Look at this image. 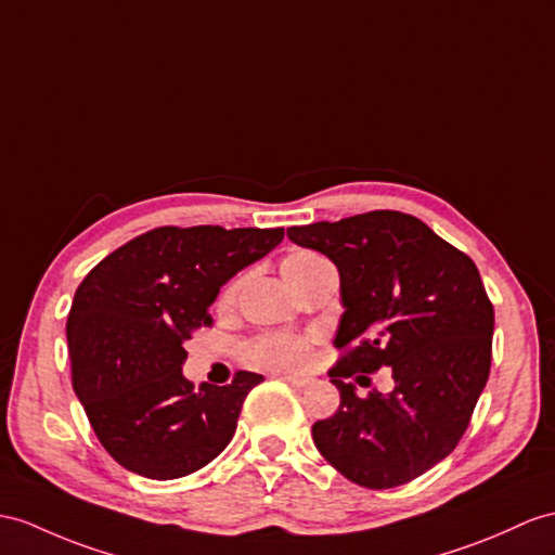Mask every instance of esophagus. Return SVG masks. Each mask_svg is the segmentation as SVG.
Listing matches in <instances>:
<instances>
[{"instance_id":"esophagus-1","label":"esophagus","mask_w":555,"mask_h":555,"mask_svg":"<svg viewBox=\"0 0 555 555\" xmlns=\"http://www.w3.org/2000/svg\"><path fill=\"white\" fill-rule=\"evenodd\" d=\"M280 379H285L289 386H294V388H306L308 384H310V379H308V376H296V374H282L280 376Z\"/></svg>"}]
</instances>
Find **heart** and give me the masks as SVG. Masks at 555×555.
Segmentation results:
<instances>
[{
    "label": "heart",
    "mask_w": 555,
    "mask_h": 555,
    "mask_svg": "<svg viewBox=\"0 0 555 555\" xmlns=\"http://www.w3.org/2000/svg\"><path fill=\"white\" fill-rule=\"evenodd\" d=\"M320 261L324 259L315 251H308V249L292 251L285 256V261H282V275H285L287 282H292L294 278H299L304 270H308L310 266H315ZM237 289H240V278H235L231 285L221 292L219 304L231 306L235 301ZM308 353H310V341L306 336L280 332V334H263L256 341H251L245 350V360L251 364V367H259V370H296L308 360Z\"/></svg>",
    "instance_id": "b5f03b06"
}]
</instances>
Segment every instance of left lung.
<instances>
[{"instance_id": "1", "label": "left lung", "mask_w": 555, "mask_h": 555, "mask_svg": "<svg viewBox=\"0 0 555 555\" xmlns=\"http://www.w3.org/2000/svg\"><path fill=\"white\" fill-rule=\"evenodd\" d=\"M287 237L341 278L334 346L344 356L330 370L341 404L313 424L315 448L360 488L418 478L462 440L490 376L494 308L476 263L416 216L388 209L294 225ZM382 366L395 372L390 395L360 399L345 384Z\"/></svg>"}]
</instances>
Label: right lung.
<instances>
[{"label":"right lung","instance_id":"right-lung-1","mask_svg":"<svg viewBox=\"0 0 555 555\" xmlns=\"http://www.w3.org/2000/svg\"><path fill=\"white\" fill-rule=\"evenodd\" d=\"M285 228L165 225L89 270L67 315L73 388L119 466L151 480L183 478L231 442L242 402L263 382L195 388L183 344L211 324L209 306L242 268L273 251Z\"/></svg>","mask_w":555,"mask_h":555}]
</instances>
